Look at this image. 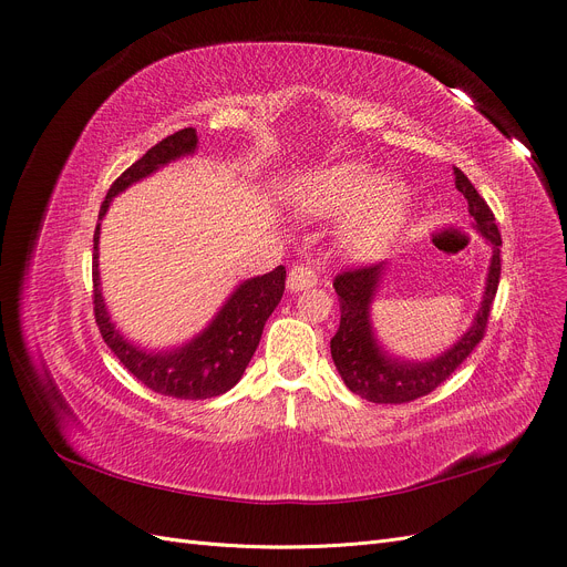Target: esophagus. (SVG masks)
Instances as JSON below:
<instances>
[{
    "label": "esophagus",
    "mask_w": 567,
    "mask_h": 567,
    "mask_svg": "<svg viewBox=\"0 0 567 567\" xmlns=\"http://www.w3.org/2000/svg\"><path fill=\"white\" fill-rule=\"evenodd\" d=\"M315 285H317V274L312 271V268H308L303 264L291 266V271L287 276V289L289 291H303V289H310Z\"/></svg>",
    "instance_id": "esophagus-1"
}]
</instances>
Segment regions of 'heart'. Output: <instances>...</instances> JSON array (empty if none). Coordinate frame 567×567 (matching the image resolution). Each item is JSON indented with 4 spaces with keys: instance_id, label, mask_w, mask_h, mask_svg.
I'll list each match as a JSON object with an SVG mask.
<instances>
[{
    "instance_id": "b5f03b06",
    "label": "heart",
    "mask_w": 567,
    "mask_h": 567,
    "mask_svg": "<svg viewBox=\"0 0 567 567\" xmlns=\"http://www.w3.org/2000/svg\"><path fill=\"white\" fill-rule=\"evenodd\" d=\"M293 204L312 216L344 214L340 238L351 257H374L400 231L406 214L404 195L361 163H338L303 176Z\"/></svg>"
}]
</instances>
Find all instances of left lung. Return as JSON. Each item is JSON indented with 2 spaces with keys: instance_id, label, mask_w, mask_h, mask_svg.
<instances>
[{
  "instance_id": "8db88e82",
  "label": "left lung",
  "mask_w": 567,
  "mask_h": 567,
  "mask_svg": "<svg viewBox=\"0 0 567 567\" xmlns=\"http://www.w3.org/2000/svg\"><path fill=\"white\" fill-rule=\"evenodd\" d=\"M455 188L468 202V214L475 229L492 244V264L483 306L475 315L471 329L453 349L441 353L439 359L430 363H406L389 359L377 347L370 329V303L383 274V261L344 268L333 280L340 301V329L331 338V355L347 389L368 402L402 404L432 393L466 361V355L478 347L487 333V321L501 278V231L489 204L473 188L460 167H455Z\"/></svg>"
}]
</instances>
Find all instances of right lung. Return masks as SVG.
I'll list each match as a JSON object with an SVG mask.
<instances>
[{"mask_svg":"<svg viewBox=\"0 0 567 567\" xmlns=\"http://www.w3.org/2000/svg\"><path fill=\"white\" fill-rule=\"evenodd\" d=\"M197 146L195 128H182L135 161L116 182L110 186L99 218L105 216L114 195L126 190L131 184L148 176L165 163L193 154ZM99 234L101 223L94 231V317L105 344L114 351L122 365L142 381L148 391L176 398V400H206L227 393L231 385L244 377L252 353L259 344L266 319L271 317L285 291V266L274 268L271 274L246 280L238 287L218 317L208 329L197 336L190 344L167 353H148L114 331L107 317L103 296L99 289Z\"/></svg>","mask_w":567,"mask_h":567,"instance_id":"right-lung-1","label":"right lung"}]
</instances>
